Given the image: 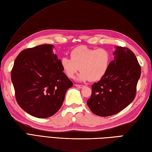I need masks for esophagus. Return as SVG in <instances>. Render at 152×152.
<instances>
[{
	"label": "esophagus",
	"instance_id": "34e87169",
	"mask_svg": "<svg viewBox=\"0 0 152 152\" xmlns=\"http://www.w3.org/2000/svg\"><path fill=\"white\" fill-rule=\"evenodd\" d=\"M75 86L76 87V88H80V89H82V88H83V87H84V86H83V85H78V84H75Z\"/></svg>",
	"mask_w": 152,
	"mask_h": 152
}]
</instances>
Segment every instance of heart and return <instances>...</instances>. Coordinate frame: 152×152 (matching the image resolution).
<instances>
[{"label":"heart","instance_id":"b5f03b06","mask_svg":"<svg viewBox=\"0 0 152 152\" xmlns=\"http://www.w3.org/2000/svg\"><path fill=\"white\" fill-rule=\"evenodd\" d=\"M70 56V59L64 57L61 59V67L70 78H74L80 69L82 72L77 78L80 82L101 80L107 72L111 60L110 53L107 50L91 49L85 46L75 48Z\"/></svg>","mask_w":152,"mask_h":152}]
</instances>
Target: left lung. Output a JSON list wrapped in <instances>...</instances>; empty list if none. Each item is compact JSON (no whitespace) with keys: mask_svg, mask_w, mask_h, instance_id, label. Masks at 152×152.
<instances>
[{"mask_svg":"<svg viewBox=\"0 0 152 152\" xmlns=\"http://www.w3.org/2000/svg\"><path fill=\"white\" fill-rule=\"evenodd\" d=\"M114 60L107 72L91 86L88 107L97 115L118 114L133 102L141 74V68L134 53L126 48L115 47Z\"/></svg>","mask_w":152,"mask_h":152,"instance_id":"obj_1","label":"left lung"}]
</instances>
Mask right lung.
<instances>
[{
    "instance_id": "right-lung-1",
    "label": "right lung",
    "mask_w": 152,
    "mask_h": 152,
    "mask_svg": "<svg viewBox=\"0 0 152 152\" xmlns=\"http://www.w3.org/2000/svg\"><path fill=\"white\" fill-rule=\"evenodd\" d=\"M51 44L23 50L11 72L19 106L38 118H49L59 110L72 82L63 72Z\"/></svg>"
}]
</instances>
